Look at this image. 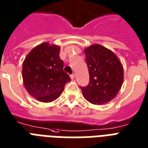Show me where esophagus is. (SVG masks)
<instances>
[{"label": "esophagus", "mask_w": 148, "mask_h": 148, "mask_svg": "<svg viewBox=\"0 0 148 148\" xmlns=\"http://www.w3.org/2000/svg\"><path fill=\"white\" fill-rule=\"evenodd\" d=\"M70 77H71V79H73L75 78V75H74V74H72V75H70Z\"/></svg>", "instance_id": "obj_1"}]
</instances>
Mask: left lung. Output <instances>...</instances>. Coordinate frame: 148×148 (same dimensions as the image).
Returning a JSON list of instances; mask_svg holds the SVG:
<instances>
[{
	"mask_svg": "<svg viewBox=\"0 0 148 148\" xmlns=\"http://www.w3.org/2000/svg\"><path fill=\"white\" fill-rule=\"evenodd\" d=\"M89 70L90 83L81 87L86 101L94 104H103L114 99L123 83V65L109 49L93 44L84 50Z\"/></svg>",
	"mask_w": 148,
	"mask_h": 148,
	"instance_id": "left-lung-1",
	"label": "left lung"
}]
</instances>
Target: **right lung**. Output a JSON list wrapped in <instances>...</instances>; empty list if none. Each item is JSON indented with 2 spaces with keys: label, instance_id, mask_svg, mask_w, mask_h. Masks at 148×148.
<instances>
[{
  "label": "right lung",
  "instance_id": "add662e5",
  "mask_svg": "<svg viewBox=\"0 0 148 148\" xmlns=\"http://www.w3.org/2000/svg\"><path fill=\"white\" fill-rule=\"evenodd\" d=\"M60 47L47 42L39 44L27 54L23 64L24 86L29 94L40 102L56 100L71 80L63 71Z\"/></svg>",
  "mask_w": 148,
  "mask_h": 148
}]
</instances>
